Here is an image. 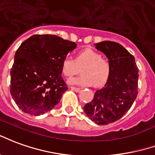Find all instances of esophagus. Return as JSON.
Here are the masks:
<instances>
[{
	"mask_svg": "<svg viewBox=\"0 0 155 155\" xmlns=\"http://www.w3.org/2000/svg\"><path fill=\"white\" fill-rule=\"evenodd\" d=\"M70 88H71V90H73V91H76V92H78V91L81 90V89L78 88V87H71Z\"/></svg>",
	"mask_w": 155,
	"mask_h": 155,
	"instance_id": "obj_1",
	"label": "esophagus"
}]
</instances>
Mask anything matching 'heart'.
Returning <instances> with one entry per match:
<instances>
[{"instance_id":"b5f03b06","label":"heart","mask_w":155,"mask_h":155,"mask_svg":"<svg viewBox=\"0 0 155 155\" xmlns=\"http://www.w3.org/2000/svg\"><path fill=\"white\" fill-rule=\"evenodd\" d=\"M82 68L78 78L70 80L69 83L81 86L92 84L94 87L104 85L109 78L110 67L109 62L101 57V54L92 49H85L77 54L73 60L66 58L62 63V73L66 78H72Z\"/></svg>"}]
</instances>
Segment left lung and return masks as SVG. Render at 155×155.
<instances>
[{
	"mask_svg": "<svg viewBox=\"0 0 155 155\" xmlns=\"http://www.w3.org/2000/svg\"><path fill=\"white\" fill-rule=\"evenodd\" d=\"M94 45L108 58L110 73L107 83L95 92L92 101L83 110L96 124L107 125L120 119L134 103L139 70L134 56L118 43L103 41Z\"/></svg>",
	"mask_w": 155,
	"mask_h": 155,
	"instance_id": "8db88e82",
	"label": "left lung"
}]
</instances>
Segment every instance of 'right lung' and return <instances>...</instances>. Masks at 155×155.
Here are the masks:
<instances>
[{"label": "right lung", "instance_id": "right-lung-1", "mask_svg": "<svg viewBox=\"0 0 155 155\" xmlns=\"http://www.w3.org/2000/svg\"><path fill=\"white\" fill-rule=\"evenodd\" d=\"M76 47L52 35H35L20 45L11 70V93L20 110L39 116L59 102L68 90L62 63Z\"/></svg>", "mask_w": 155, "mask_h": 155}]
</instances>
